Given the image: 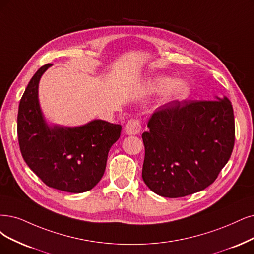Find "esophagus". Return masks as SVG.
Here are the masks:
<instances>
[{
  "label": "esophagus",
  "instance_id": "obj_1",
  "mask_svg": "<svg viewBox=\"0 0 254 254\" xmlns=\"http://www.w3.org/2000/svg\"><path fill=\"white\" fill-rule=\"evenodd\" d=\"M140 130H141V126H140L139 120H136V119L128 120V122L126 125V127H125L126 134L129 136L138 135L140 133Z\"/></svg>",
  "mask_w": 254,
  "mask_h": 254
}]
</instances>
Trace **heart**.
Returning <instances> with one entry per match:
<instances>
[{"label":"heart","instance_id":"obj_1","mask_svg":"<svg viewBox=\"0 0 254 254\" xmlns=\"http://www.w3.org/2000/svg\"><path fill=\"white\" fill-rule=\"evenodd\" d=\"M143 88L149 94L164 92V103L182 102L191 94V87L189 81L185 79L175 80L173 77L165 75L148 78L143 83Z\"/></svg>","mask_w":254,"mask_h":254}]
</instances>
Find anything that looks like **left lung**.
<instances>
[{"label":"left lung","mask_w":254,"mask_h":254,"mask_svg":"<svg viewBox=\"0 0 254 254\" xmlns=\"http://www.w3.org/2000/svg\"><path fill=\"white\" fill-rule=\"evenodd\" d=\"M147 127L142 134V179L165 198L189 195L212 184L234 145L233 109L226 96L166 103Z\"/></svg>","instance_id":"8db88e82"}]
</instances>
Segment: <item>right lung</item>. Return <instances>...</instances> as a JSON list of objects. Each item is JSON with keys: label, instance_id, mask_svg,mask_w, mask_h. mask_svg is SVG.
Here are the masks:
<instances>
[{"label": "right lung", "instance_id": "obj_1", "mask_svg": "<svg viewBox=\"0 0 254 254\" xmlns=\"http://www.w3.org/2000/svg\"><path fill=\"white\" fill-rule=\"evenodd\" d=\"M51 65L37 70L23 94L17 114L18 143L25 162L46 185L80 193L92 190L105 174L121 126L101 119L78 127L49 124L40 105L39 83Z\"/></svg>", "mask_w": 254, "mask_h": 254}]
</instances>
